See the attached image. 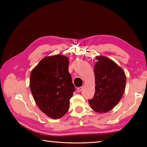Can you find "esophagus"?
Segmentation results:
<instances>
[{"label":"esophagus","instance_id":"34e87169","mask_svg":"<svg viewBox=\"0 0 147 147\" xmlns=\"http://www.w3.org/2000/svg\"><path fill=\"white\" fill-rule=\"evenodd\" d=\"M82 90H83V86L78 87V88L76 89V90H77V92H80L81 91H82Z\"/></svg>","mask_w":147,"mask_h":147}]
</instances>
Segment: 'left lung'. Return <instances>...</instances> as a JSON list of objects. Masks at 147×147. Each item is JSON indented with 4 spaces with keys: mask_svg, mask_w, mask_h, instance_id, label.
<instances>
[{
    "mask_svg": "<svg viewBox=\"0 0 147 147\" xmlns=\"http://www.w3.org/2000/svg\"><path fill=\"white\" fill-rule=\"evenodd\" d=\"M94 66L95 92L88 100L91 108L104 113L112 110L121 99L125 90L126 78L123 69L104 56H96Z\"/></svg>",
    "mask_w": 147,
    "mask_h": 147,
    "instance_id": "1",
    "label": "left lung"
}]
</instances>
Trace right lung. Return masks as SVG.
<instances>
[{"label": "right lung", "instance_id": "1", "mask_svg": "<svg viewBox=\"0 0 147 147\" xmlns=\"http://www.w3.org/2000/svg\"><path fill=\"white\" fill-rule=\"evenodd\" d=\"M69 64L68 57L63 55L45 57L30 74V87L34 100L40 110L52 119L65 115L75 91Z\"/></svg>", "mask_w": 147, "mask_h": 147}]
</instances>
